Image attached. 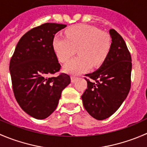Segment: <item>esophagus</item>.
<instances>
[{
  "instance_id": "obj_1",
  "label": "esophagus",
  "mask_w": 147,
  "mask_h": 147,
  "mask_svg": "<svg viewBox=\"0 0 147 147\" xmlns=\"http://www.w3.org/2000/svg\"><path fill=\"white\" fill-rule=\"evenodd\" d=\"M76 79H77V77H75V75H72V76H71V82H75Z\"/></svg>"
}]
</instances>
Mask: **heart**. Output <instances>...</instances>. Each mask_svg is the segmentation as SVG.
I'll use <instances>...</instances> for the list:
<instances>
[{
    "label": "heart",
    "instance_id": "heart-1",
    "mask_svg": "<svg viewBox=\"0 0 147 147\" xmlns=\"http://www.w3.org/2000/svg\"><path fill=\"white\" fill-rule=\"evenodd\" d=\"M66 38L55 35L53 48L62 63L67 61L78 48L79 55L66 63L64 69L73 74L84 72L93 65H101L107 58L112 47V40L108 33L84 24L69 27L65 30Z\"/></svg>",
    "mask_w": 147,
    "mask_h": 147
}]
</instances>
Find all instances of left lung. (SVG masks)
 <instances>
[{
  "label": "left lung",
  "instance_id": "obj_1",
  "mask_svg": "<svg viewBox=\"0 0 147 147\" xmlns=\"http://www.w3.org/2000/svg\"><path fill=\"white\" fill-rule=\"evenodd\" d=\"M112 47L100 69L86 74L87 88L82 95L84 108L92 117L112 116L128 95L131 87V57L122 37L109 30Z\"/></svg>",
  "mask_w": 147,
  "mask_h": 147
}]
</instances>
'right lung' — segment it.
<instances>
[{
	"instance_id": "add662e5",
	"label": "right lung",
	"mask_w": 147,
	"mask_h": 147,
	"mask_svg": "<svg viewBox=\"0 0 147 147\" xmlns=\"http://www.w3.org/2000/svg\"><path fill=\"white\" fill-rule=\"evenodd\" d=\"M66 25L47 23L32 28L21 37L10 61L13 93L30 116L43 119L57 107L62 91L70 77L60 72L61 65L53 48L56 32Z\"/></svg>"
}]
</instances>
